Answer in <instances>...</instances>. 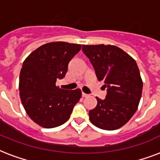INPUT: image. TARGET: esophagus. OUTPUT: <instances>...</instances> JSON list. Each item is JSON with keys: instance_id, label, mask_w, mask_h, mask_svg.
<instances>
[{"instance_id": "34e87169", "label": "esophagus", "mask_w": 160, "mask_h": 160, "mask_svg": "<svg viewBox=\"0 0 160 160\" xmlns=\"http://www.w3.org/2000/svg\"><path fill=\"white\" fill-rule=\"evenodd\" d=\"M87 96H88L87 94H85V93L82 92V97H87Z\"/></svg>"}]
</instances>
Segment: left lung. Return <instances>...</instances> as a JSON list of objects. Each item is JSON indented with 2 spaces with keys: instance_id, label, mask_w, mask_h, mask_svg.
I'll return each mask as SVG.
<instances>
[{
  "instance_id": "1",
  "label": "left lung",
  "mask_w": 160,
  "mask_h": 160,
  "mask_svg": "<svg viewBox=\"0 0 160 160\" xmlns=\"http://www.w3.org/2000/svg\"><path fill=\"white\" fill-rule=\"evenodd\" d=\"M99 81L106 88L105 99L96 97L97 105L89 111L90 122L98 128L114 130L126 124L136 112L143 82L135 60L114 46H82Z\"/></svg>"
}]
</instances>
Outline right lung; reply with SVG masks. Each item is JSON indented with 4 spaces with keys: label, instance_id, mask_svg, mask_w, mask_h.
<instances>
[{
    "label": "right lung",
    "instance_id": "obj_1",
    "mask_svg": "<svg viewBox=\"0 0 160 160\" xmlns=\"http://www.w3.org/2000/svg\"><path fill=\"white\" fill-rule=\"evenodd\" d=\"M81 45L63 41L40 46L23 62L20 74V97L24 109L34 122L51 129L67 121L80 100V89L67 90L55 85L63 79L71 59Z\"/></svg>",
    "mask_w": 160,
    "mask_h": 160
}]
</instances>
